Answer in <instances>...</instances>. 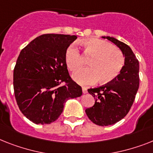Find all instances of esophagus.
Instances as JSON below:
<instances>
[{"label":"esophagus","mask_w":153,"mask_h":153,"mask_svg":"<svg viewBox=\"0 0 153 153\" xmlns=\"http://www.w3.org/2000/svg\"><path fill=\"white\" fill-rule=\"evenodd\" d=\"M82 91L84 94H86V93H88V89L85 87H82Z\"/></svg>","instance_id":"obj_1"}]
</instances>
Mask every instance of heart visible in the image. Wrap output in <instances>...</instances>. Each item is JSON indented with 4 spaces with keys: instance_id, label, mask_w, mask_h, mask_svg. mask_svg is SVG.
Segmentation results:
<instances>
[{
    "instance_id": "b5f03b06",
    "label": "heart",
    "mask_w": 153,
    "mask_h": 153,
    "mask_svg": "<svg viewBox=\"0 0 153 153\" xmlns=\"http://www.w3.org/2000/svg\"><path fill=\"white\" fill-rule=\"evenodd\" d=\"M84 54L93 56L88 62L90 67L83 68V59L75 45L68 47L65 53V63L71 71H77L73 75L76 82L82 85H89L99 80L105 84L114 80L120 74L124 65V56L122 51L112 44L98 40H82Z\"/></svg>"
}]
</instances>
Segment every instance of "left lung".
<instances>
[{"label":"left lung","mask_w":153,"mask_h":153,"mask_svg":"<svg viewBox=\"0 0 153 153\" xmlns=\"http://www.w3.org/2000/svg\"><path fill=\"white\" fill-rule=\"evenodd\" d=\"M117 45L124 56V65L114 80L88 89L95 98L94 105L86 108V114L94 123L108 126L121 120L128 113L139 88V62L128 45L111 36H102Z\"/></svg>","instance_id":"8db88e82"}]
</instances>
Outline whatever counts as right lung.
<instances>
[{"mask_svg":"<svg viewBox=\"0 0 153 153\" xmlns=\"http://www.w3.org/2000/svg\"><path fill=\"white\" fill-rule=\"evenodd\" d=\"M77 36L44 34L22 49L13 73L15 97L22 114L36 124H49L82 88L71 79L65 53ZM64 83L63 85L61 84Z\"/></svg>","mask_w":153,"mask_h":153,"instance_id":"1","label":"right lung"}]
</instances>
